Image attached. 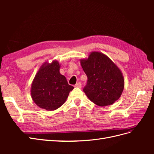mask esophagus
Instances as JSON below:
<instances>
[{"label": "esophagus", "mask_w": 154, "mask_h": 154, "mask_svg": "<svg viewBox=\"0 0 154 154\" xmlns=\"http://www.w3.org/2000/svg\"><path fill=\"white\" fill-rule=\"evenodd\" d=\"M76 87H78V88H81L82 87V83L80 82H78L75 85Z\"/></svg>", "instance_id": "obj_1"}]
</instances>
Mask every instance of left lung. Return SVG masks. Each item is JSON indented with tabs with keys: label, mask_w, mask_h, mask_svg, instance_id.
<instances>
[{
	"label": "left lung",
	"mask_w": 154,
	"mask_h": 154,
	"mask_svg": "<svg viewBox=\"0 0 154 154\" xmlns=\"http://www.w3.org/2000/svg\"><path fill=\"white\" fill-rule=\"evenodd\" d=\"M80 63L88 78L83 92L88 99L105 106L119 98L124 89V78L120 69L106 55L92 51L87 58L80 59Z\"/></svg>",
	"instance_id": "1"
}]
</instances>
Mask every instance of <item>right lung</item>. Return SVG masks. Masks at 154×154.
I'll list each match as a JSON object with an SVG mask.
<instances>
[{
    "label": "right lung",
    "mask_w": 154,
    "mask_h": 154,
    "mask_svg": "<svg viewBox=\"0 0 154 154\" xmlns=\"http://www.w3.org/2000/svg\"><path fill=\"white\" fill-rule=\"evenodd\" d=\"M60 64L54 60L45 62L32 80L31 87L32 100L40 108L54 110L66 102L70 91L74 87L69 85L67 79L60 72Z\"/></svg>",
    "instance_id": "right-lung-1"
}]
</instances>
